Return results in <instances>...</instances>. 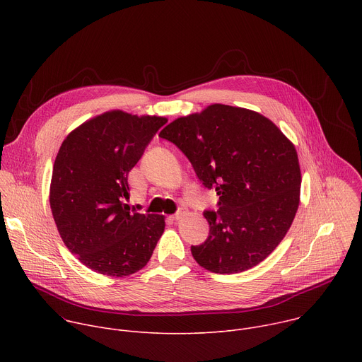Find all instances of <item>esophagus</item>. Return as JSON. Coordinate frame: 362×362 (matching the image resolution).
<instances>
[{
  "mask_svg": "<svg viewBox=\"0 0 362 362\" xmlns=\"http://www.w3.org/2000/svg\"><path fill=\"white\" fill-rule=\"evenodd\" d=\"M182 216H183V212H182V211H179V212H176L175 215H172L170 218H172V221H179Z\"/></svg>",
  "mask_w": 362,
  "mask_h": 362,
  "instance_id": "obj_1",
  "label": "esophagus"
}]
</instances>
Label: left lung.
<instances>
[{
    "mask_svg": "<svg viewBox=\"0 0 362 362\" xmlns=\"http://www.w3.org/2000/svg\"><path fill=\"white\" fill-rule=\"evenodd\" d=\"M175 143L219 209L204 211L209 236L192 246L215 274L261 264L289 230L299 206L300 169L292 141L265 116L226 105L179 117L159 134Z\"/></svg>",
    "mask_w": 362,
    "mask_h": 362,
    "instance_id": "left-lung-1",
    "label": "left lung"
}]
</instances>
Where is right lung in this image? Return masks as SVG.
<instances>
[{
    "label": "right lung",
    "mask_w": 362,
    "mask_h": 362,
    "mask_svg": "<svg viewBox=\"0 0 362 362\" xmlns=\"http://www.w3.org/2000/svg\"><path fill=\"white\" fill-rule=\"evenodd\" d=\"M168 122L106 112L74 129L53 166L49 206L67 249L88 269L113 278L144 268L165 230L163 215L130 209L127 176Z\"/></svg>",
    "instance_id": "add662e5"
}]
</instances>
